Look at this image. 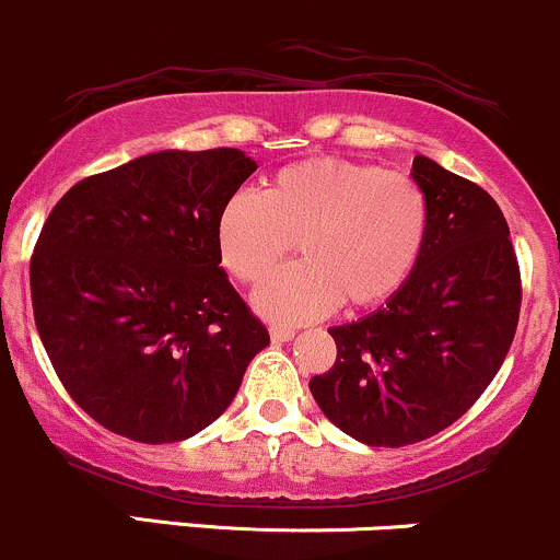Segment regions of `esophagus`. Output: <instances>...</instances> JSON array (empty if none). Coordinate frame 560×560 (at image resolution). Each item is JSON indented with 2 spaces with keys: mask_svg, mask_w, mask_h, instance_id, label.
<instances>
[{
  "mask_svg": "<svg viewBox=\"0 0 560 560\" xmlns=\"http://www.w3.org/2000/svg\"><path fill=\"white\" fill-rule=\"evenodd\" d=\"M269 336H272V341H291L293 336H296V330H293V328H282V326H272V328H269Z\"/></svg>",
  "mask_w": 560,
  "mask_h": 560,
  "instance_id": "esophagus-1",
  "label": "esophagus"
}]
</instances>
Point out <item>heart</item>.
Returning <instances> with one entry per match:
<instances>
[{"instance_id":"heart-1","label":"heart","mask_w":560,"mask_h":560,"mask_svg":"<svg viewBox=\"0 0 560 560\" xmlns=\"http://www.w3.org/2000/svg\"><path fill=\"white\" fill-rule=\"evenodd\" d=\"M427 237V200L411 178L369 162L315 158L280 167L261 195L237 191L215 219L219 261L258 285L299 245L302 264L256 291L258 315L310 323L336 306L371 310L411 278Z\"/></svg>"}]
</instances>
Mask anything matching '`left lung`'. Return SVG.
Wrapping results in <instances>:
<instances>
[{
    "label": "left lung",
    "instance_id": "obj_1",
    "mask_svg": "<svg viewBox=\"0 0 560 560\" xmlns=\"http://www.w3.org/2000/svg\"><path fill=\"white\" fill-rule=\"evenodd\" d=\"M411 176L427 200L411 278L376 312L328 328L336 363L310 378L323 413L365 446H411L454 424L518 328L521 269L494 197L422 154Z\"/></svg>",
    "mask_w": 560,
    "mask_h": 560
}]
</instances>
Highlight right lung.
Wrapping results in <instances>:
<instances>
[{"label":"right lung","instance_id":"1","mask_svg":"<svg viewBox=\"0 0 560 560\" xmlns=\"http://www.w3.org/2000/svg\"><path fill=\"white\" fill-rule=\"evenodd\" d=\"M254 171L240 149H165L82 178L47 215L34 323L66 393L106 430L186 441L269 345L215 250V219Z\"/></svg>","mask_w":560,"mask_h":560}]
</instances>
